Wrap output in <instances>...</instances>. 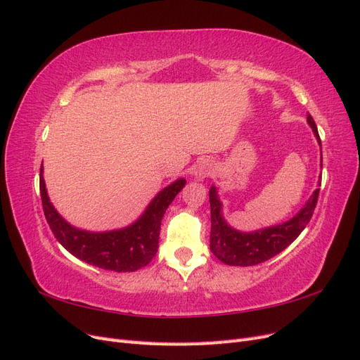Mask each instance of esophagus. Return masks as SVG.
<instances>
[{
    "instance_id": "34e87169",
    "label": "esophagus",
    "mask_w": 360,
    "mask_h": 360,
    "mask_svg": "<svg viewBox=\"0 0 360 360\" xmlns=\"http://www.w3.org/2000/svg\"><path fill=\"white\" fill-rule=\"evenodd\" d=\"M212 171H213L212 162H210V160H202V162L198 163L197 168H195L193 177L197 179V180H202V179H205L207 176H210Z\"/></svg>"
}]
</instances>
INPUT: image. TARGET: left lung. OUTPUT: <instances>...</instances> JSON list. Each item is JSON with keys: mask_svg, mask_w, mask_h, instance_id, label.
Returning <instances> with one entry per match:
<instances>
[{"mask_svg": "<svg viewBox=\"0 0 360 360\" xmlns=\"http://www.w3.org/2000/svg\"><path fill=\"white\" fill-rule=\"evenodd\" d=\"M308 124L321 146L317 126H315L311 115H308ZM320 167H323V156ZM320 184L321 177L319 180V186ZM319 192L320 188L315 189L308 201L291 219L274 226H266L261 228V230L246 233L236 230L225 221L222 214V201L219 200L216 186H212L209 197L212 213L210 249L213 255L228 266H255L278 255L296 240L299 234L304 230V226L311 221L315 205H317Z\"/></svg>", "mask_w": 360, "mask_h": 360, "instance_id": "8db88e82", "label": "left lung"}]
</instances>
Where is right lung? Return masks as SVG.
<instances>
[{
  "label": "right lung",
  "instance_id": "add662e5",
  "mask_svg": "<svg viewBox=\"0 0 360 360\" xmlns=\"http://www.w3.org/2000/svg\"><path fill=\"white\" fill-rule=\"evenodd\" d=\"M184 184L186 180L179 179L163 188L134 224L120 230L93 233L70 225L56 210L48 197L43 165L40 168L43 212L53 236L76 258L91 266L114 271H135L153 259L159 248L162 217Z\"/></svg>",
  "mask_w": 360,
  "mask_h": 360
}]
</instances>
